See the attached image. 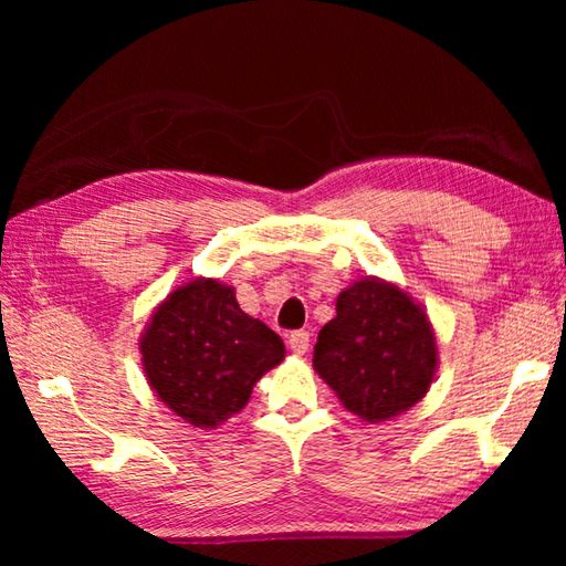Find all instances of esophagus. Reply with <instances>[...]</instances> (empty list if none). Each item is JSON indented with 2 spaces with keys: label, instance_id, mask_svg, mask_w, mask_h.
<instances>
[{
  "label": "esophagus",
  "instance_id": "esophagus-1",
  "mask_svg": "<svg viewBox=\"0 0 566 566\" xmlns=\"http://www.w3.org/2000/svg\"><path fill=\"white\" fill-rule=\"evenodd\" d=\"M290 349L294 354H304L306 349H310V332L304 329H296L290 334Z\"/></svg>",
  "mask_w": 566,
  "mask_h": 566
}]
</instances>
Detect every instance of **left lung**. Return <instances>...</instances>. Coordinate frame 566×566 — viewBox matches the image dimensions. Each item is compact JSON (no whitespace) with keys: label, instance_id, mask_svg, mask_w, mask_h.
<instances>
[{"label":"left lung","instance_id":"left-lung-1","mask_svg":"<svg viewBox=\"0 0 566 566\" xmlns=\"http://www.w3.org/2000/svg\"><path fill=\"white\" fill-rule=\"evenodd\" d=\"M437 344L424 312L395 284L361 280L337 300L314 344V369L367 421L397 417L427 395Z\"/></svg>","mask_w":566,"mask_h":566}]
</instances>
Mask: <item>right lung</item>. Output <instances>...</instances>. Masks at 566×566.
<instances>
[{
	"label": "right lung",
	"mask_w": 566,
	"mask_h": 566,
	"mask_svg": "<svg viewBox=\"0 0 566 566\" xmlns=\"http://www.w3.org/2000/svg\"><path fill=\"white\" fill-rule=\"evenodd\" d=\"M151 389L195 427H217L247 405L284 344L264 322L239 310L232 286L195 280L159 306L142 337Z\"/></svg>",
	"instance_id": "add662e5"
}]
</instances>
